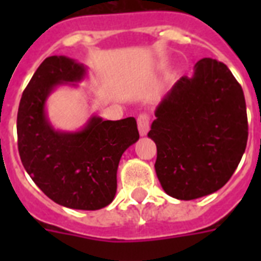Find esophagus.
Masks as SVG:
<instances>
[{
    "label": "esophagus",
    "instance_id": "1",
    "mask_svg": "<svg viewBox=\"0 0 261 261\" xmlns=\"http://www.w3.org/2000/svg\"><path fill=\"white\" fill-rule=\"evenodd\" d=\"M137 123H138L139 134L146 135L147 131H149V127H150V116L147 114H141L137 119Z\"/></svg>",
    "mask_w": 261,
    "mask_h": 261
}]
</instances>
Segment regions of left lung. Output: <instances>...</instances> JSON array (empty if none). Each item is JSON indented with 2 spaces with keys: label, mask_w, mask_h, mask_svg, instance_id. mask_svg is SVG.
Listing matches in <instances>:
<instances>
[{
  "label": "left lung",
  "mask_w": 261,
  "mask_h": 261,
  "mask_svg": "<svg viewBox=\"0 0 261 261\" xmlns=\"http://www.w3.org/2000/svg\"><path fill=\"white\" fill-rule=\"evenodd\" d=\"M154 168L169 196L192 200L222 188L239 167L248 141L243 88L225 63L203 58L155 110L147 134Z\"/></svg>",
  "instance_id": "obj_1"
}]
</instances>
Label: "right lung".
Here are the masks:
<instances>
[{
  "label": "right lung",
  "instance_id": "1",
  "mask_svg": "<svg viewBox=\"0 0 261 261\" xmlns=\"http://www.w3.org/2000/svg\"><path fill=\"white\" fill-rule=\"evenodd\" d=\"M85 74L83 63L63 55L40 63L20 100L17 146L27 173L51 200L75 210H98L114 200L120 157L139 133L134 118L98 116L77 133L54 130L44 111L48 94L58 85H75Z\"/></svg>",
  "mask_w": 261,
  "mask_h": 261
}]
</instances>
